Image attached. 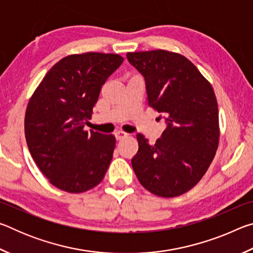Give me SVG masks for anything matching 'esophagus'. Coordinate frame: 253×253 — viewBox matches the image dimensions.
<instances>
[{
  "instance_id": "esophagus-1",
  "label": "esophagus",
  "mask_w": 253,
  "mask_h": 253,
  "mask_svg": "<svg viewBox=\"0 0 253 253\" xmlns=\"http://www.w3.org/2000/svg\"><path fill=\"white\" fill-rule=\"evenodd\" d=\"M127 135H128L127 132L123 131V130H117L116 132H115V137H116V139H118V140L125 138V137H127Z\"/></svg>"
}]
</instances>
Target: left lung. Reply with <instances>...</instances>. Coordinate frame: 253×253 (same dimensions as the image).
I'll return each instance as SVG.
<instances>
[{
  "label": "left lung",
  "mask_w": 253,
  "mask_h": 253,
  "mask_svg": "<svg viewBox=\"0 0 253 253\" xmlns=\"http://www.w3.org/2000/svg\"><path fill=\"white\" fill-rule=\"evenodd\" d=\"M144 77L148 105L166 128L155 145L137 134L131 166L153 194L174 198L199 183L219 145V109L212 85L190 60L165 50L128 52Z\"/></svg>",
  "instance_id": "obj_1"
}]
</instances>
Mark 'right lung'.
I'll list each match as a JSON object with an SVG mask.
<instances>
[{"label":"right lung","mask_w":253,"mask_h":253,"mask_svg":"<svg viewBox=\"0 0 253 253\" xmlns=\"http://www.w3.org/2000/svg\"><path fill=\"white\" fill-rule=\"evenodd\" d=\"M118 54L87 52L60 60L46 72L25 111V139L51 184L69 193L98 185L113 158L116 139L84 130L101 85L122 65Z\"/></svg>","instance_id":"obj_1"}]
</instances>
